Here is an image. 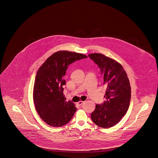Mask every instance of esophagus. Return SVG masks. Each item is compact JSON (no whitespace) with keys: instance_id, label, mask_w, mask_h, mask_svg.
<instances>
[{"instance_id":"1","label":"esophagus","mask_w":158,"mask_h":158,"mask_svg":"<svg viewBox=\"0 0 158 158\" xmlns=\"http://www.w3.org/2000/svg\"><path fill=\"white\" fill-rule=\"evenodd\" d=\"M83 102H84L82 101H80L78 102L77 103V104L79 106H81L82 104L83 103Z\"/></svg>"}]
</instances>
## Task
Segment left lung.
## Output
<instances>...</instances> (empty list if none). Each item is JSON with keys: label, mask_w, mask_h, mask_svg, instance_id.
Wrapping results in <instances>:
<instances>
[{"label": "left lung", "mask_w": 158, "mask_h": 158, "mask_svg": "<svg viewBox=\"0 0 158 158\" xmlns=\"http://www.w3.org/2000/svg\"><path fill=\"white\" fill-rule=\"evenodd\" d=\"M88 56L99 68L106 87L104 96L106 101L96 105L91 119L96 125L109 128L118 123L128 110L131 98L130 82L125 70L116 60L101 53Z\"/></svg>", "instance_id": "8db88e82"}]
</instances>
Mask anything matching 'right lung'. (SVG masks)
I'll list each match as a JSON object with an SVG mask.
<instances>
[{"label":"right lung","mask_w":158,"mask_h":158,"mask_svg":"<svg viewBox=\"0 0 158 158\" xmlns=\"http://www.w3.org/2000/svg\"><path fill=\"white\" fill-rule=\"evenodd\" d=\"M88 56L69 51H58L49 57L37 72L33 101L40 118L48 125L60 127L68 123L77 110L63 95L66 71L71 63Z\"/></svg>","instance_id":"obj_1"}]
</instances>
